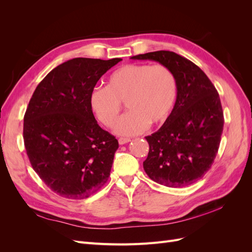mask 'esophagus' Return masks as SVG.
Here are the masks:
<instances>
[{"mask_svg":"<svg viewBox=\"0 0 252 252\" xmlns=\"http://www.w3.org/2000/svg\"><path fill=\"white\" fill-rule=\"evenodd\" d=\"M130 141H131L130 139H127V138H120V139H119V144H120V145H124V144H126V143H129Z\"/></svg>","mask_w":252,"mask_h":252,"instance_id":"34e87169","label":"esophagus"}]
</instances>
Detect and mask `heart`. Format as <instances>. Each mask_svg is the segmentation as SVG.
<instances>
[{
	"label": "heart",
	"mask_w": 252,
	"mask_h": 252,
	"mask_svg": "<svg viewBox=\"0 0 252 252\" xmlns=\"http://www.w3.org/2000/svg\"><path fill=\"white\" fill-rule=\"evenodd\" d=\"M177 81L164 65L127 64L114 70L106 87L94 88L89 95L90 109L107 127L118 123L122 103L129 110L121 119L116 132L133 136L150 124L165 121L177 98Z\"/></svg>",
	"instance_id": "1"
}]
</instances>
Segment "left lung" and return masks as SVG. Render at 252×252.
<instances>
[{"mask_svg":"<svg viewBox=\"0 0 252 252\" xmlns=\"http://www.w3.org/2000/svg\"><path fill=\"white\" fill-rule=\"evenodd\" d=\"M131 59L156 61L169 68L178 87L169 117L145 138L149 152L144 170L167 187L192 184L210 169L220 147L224 114L218 91L199 66L175 52L159 50Z\"/></svg>","mask_w":252,"mask_h":252,"instance_id":"left-lung-1","label":"left lung"}]
</instances>
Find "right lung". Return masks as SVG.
<instances>
[{"instance_id":"1","label":"right lung","mask_w":252,"mask_h":252,"mask_svg":"<svg viewBox=\"0 0 252 252\" xmlns=\"http://www.w3.org/2000/svg\"><path fill=\"white\" fill-rule=\"evenodd\" d=\"M120 61H67L41 81L29 101L23 138L30 164L52 191L66 199H86L110 175L119 142L98 126L89 95Z\"/></svg>"}]
</instances>
